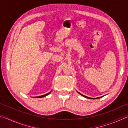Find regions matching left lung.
I'll list each match as a JSON object with an SVG mask.
<instances>
[{"label":"left lung","mask_w":128,"mask_h":128,"mask_svg":"<svg viewBox=\"0 0 128 128\" xmlns=\"http://www.w3.org/2000/svg\"><path fill=\"white\" fill-rule=\"evenodd\" d=\"M78 92V91H77ZM78 93L80 94L81 96H83V97H86V98H89V99H97V98H101V97H102V96H101V97H97V98H91V97H87V96H84V95H83V94H81L79 92H78Z\"/></svg>","instance_id":"left-lung-1"}]
</instances>
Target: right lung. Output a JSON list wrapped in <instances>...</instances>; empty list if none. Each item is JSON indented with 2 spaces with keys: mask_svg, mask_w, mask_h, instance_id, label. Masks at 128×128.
Instances as JSON below:
<instances>
[{
  "mask_svg": "<svg viewBox=\"0 0 128 128\" xmlns=\"http://www.w3.org/2000/svg\"><path fill=\"white\" fill-rule=\"evenodd\" d=\"M51 92H52V90H51V91H50V92H48V94H45L42 95V96H37V97H35V98H42V97H45V96H48V95Z\"/></svg>",
  "mask_w": 128,
  "mask_h": 128,
  "instance_id": "right-lung-1",
  "label": "right lung"
}]
</instances>
